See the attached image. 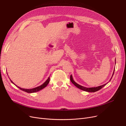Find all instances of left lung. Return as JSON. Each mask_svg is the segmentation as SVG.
Returning <instances> with one entry per match:
<instances>
[{"label": "left lung", "instance_id": "1", "mask_svg": "<svg viewBox=\"0 0 126 126\" xmlns=\"http://www.w3.org/2000/svg\"><path fill=\"white\" fill-rule=\"evenodd\" d=\"M115 63H116V61H115ZM116 64V63H115ZM114 72H113V74L112 75V78H111V79L110 80V81H111V79L112 78V77L114 75ZM70 81L72 82L77 87H78V88H79V89L81 90H83V91H86V92H95L96 91H99V90H100L101 89H102L103 87L105 86L107 83H106L105 84L103 85H100V86H97V87H84L83 86H81L78 84L76 82H75V81L73 80V77H72V75H70Z\"/></svg>", "mask_w": 126, "mask_h": 126}]
</instances>
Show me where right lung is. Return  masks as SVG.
<instances>
[{
    "label": "right lung",
    "instance_id": "1",
    "mask_svg": "<svg viewBox=\"0 0 126 126\" xmlns=\"http://www.w3.org/2000/svg\"><path fill=\"white\" fill-rule=\"evenodd\" d=\"M10 81H11V82H12V83H13L14 84H15L11 80H10ZM49 81H50V77H48V78L47 79V80H46L43 84H42L41 85H40V86H39L36 87H35V88H33V89H23V88H21V87H19V86H17V85H16V86H17V87H18V88H19L20 90H22V91H24V92H27V93H34V92H38V91H40V90H42L44 88V87H45L48 85V84L49 83Z\"/></svg>",
    "mask_w": 126,
    "mask_h": 126
}]
</instances>
